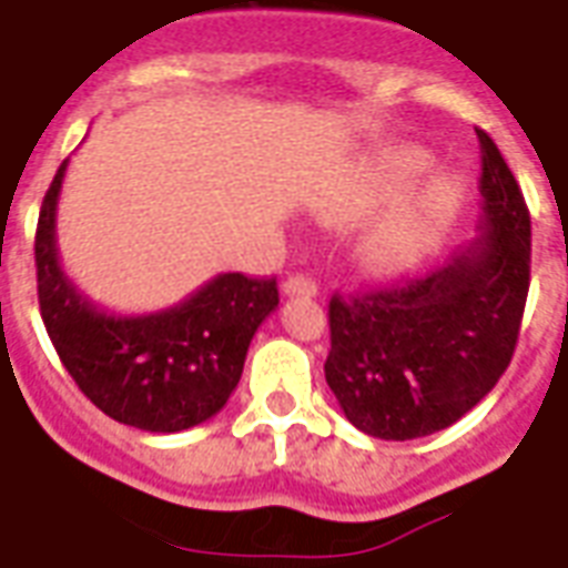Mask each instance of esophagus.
<instances>
[{
	"label": "esophagus",
	"instance_id": "obj_1",
	"mask_svg": "<svg viewBox=\"0 0 568 568\" xmlns=\"http://www.w3.org/2000/svg\"><path fill=\"white\" fill-rule=\"evenodd\" d=\"M283 295L285 297H316L318 295V285L316 280H310L304 273H295V276H288L283 283Z\"/></svg>",
	"mask_w": 568,
	"mask_h": 568
}]
</instances>
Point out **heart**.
Wrapping results in <instances>:
<instances>
[{
    "mask_svg": "<svg viewBox=\"0 0 568 568\" xmlns=\"http://www.w3.org/2000/svg\"><path fill=\"white\" fill-rule=\"evenodd\" d=\"M424 171H427V155L409 153L394 165L388 178L379 180L367 195H361L352 207H343L339 213H355V210L394 201ZM457 210H460V186L455 180H434L418 195L390 210L388 216L369 231L358 246V264L364 273L379 276V280L409 273L439 246L445 231L455 222Z\"/></svg>",
    "mask_w": 568,
    "mask_h": 568,
    "instance_id": "obj_1",
    "label": "heart"
}]
</instances>
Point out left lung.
Masks as SVG:
<instances>
[{"label":"left lung","mask_w":568,"mask_h":568,"mask_svg":"<svg viewBox=\"0 0 568 568\" xmlns=\"http://www.w3.org/2000/svg\"><path fill=\"white\" fill-rule=\"evenodd\" d=\"M481 225L422 280L331 297L325 379L361 434L418 439L464 418L506 373L530 288V213L487 132Z\"/></svg>","instance_id":"8db88e82"}]
</instances>
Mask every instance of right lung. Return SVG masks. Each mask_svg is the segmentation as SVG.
I'll use <instances>...</instances> for the list:
<instances>
[{
  "label": "right lung",
  "instance_id": "right-lung-1",
  "mask_svg": "<svg viewBox=\"0 0 568 568\" xmlns=\"http://www.w3.org/2000/svg\"><path fill=\"white\" fill-rule=\"evenodd\" d=\"M62 162L36 231L38 304L57 355L113 422L178 434L220 413L237 388L262 322L280 306L276 280L220 273L186 301L155 313H108L62 271L57 250Z\"/></svg>",
  "mask_w": 568,
  "mask_h": 568
}]
</instances>
